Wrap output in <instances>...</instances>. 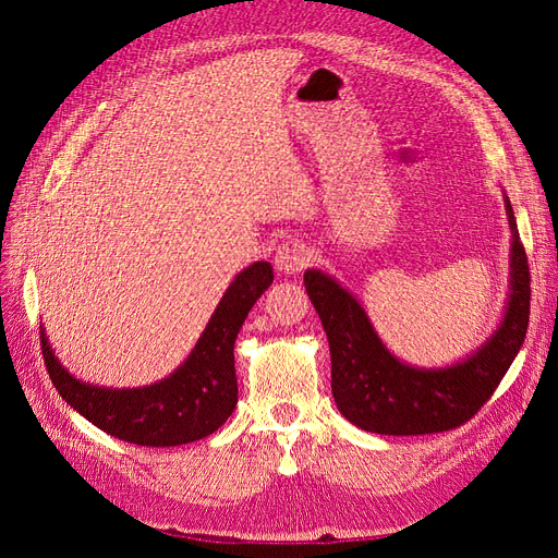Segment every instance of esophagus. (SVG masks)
<instances>
[{
	"label": "esophagus",
	"mask_w": 558,
	"mask_h": 558,
	"mask_svg": "<svg viewBox=\"0 0 558 558\" xmlns=\"http://www.w3.org/2000/svg\"><path fill=\"white\" fill-rule=\"evenodd\" d=\"M312 260V248L302 240L283 242L275 253V267L281 275H298Z\"/></svg>",
	"instance_id": "obj_1"
}]
</instances>
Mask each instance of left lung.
Wrapping results in <instances>:
<instances>
[{
    "instance_id": "obj_1",
    "label": "left lung",
    "mask_w": 558,
    "mask_h": 558,
    "mask_svg": "<svg viewBox=\"0 0 558 558\" xmlns=\"http://www.w3.org/2000/svg\"><path fill=\"white\" fill-rule=\"evenodd\" d=\"M512 230L510 298L498 330L470 356L447 367H412L384 347L361 302L320 269H307L305 289L324 324L332 363V398L353 426L379 435L442 433L475 416L494 396L519 353L531 314L529 258Z\"/></svg>"
}]
</instances>
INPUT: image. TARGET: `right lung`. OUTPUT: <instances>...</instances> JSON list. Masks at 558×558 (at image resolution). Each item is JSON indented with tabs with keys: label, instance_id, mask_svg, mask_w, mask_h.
<instances>
[{
	"label": "right lung",
	"instance_id": "right-lung-1",
	"mask_svg": "<svg viewBox=\"0 0 558 558\" xmlns=\"http://www.w3.org/2000/svg\"><path fill=\"white\" fill-rule=\"evenodd\" d=\"M272 265L258 260L234 277L191 356L170 377L142 388L78 381L56 359L41 328L48 377L58 393L99 430L140 447H177L221 428L238 404L234 340L246 314L272 283Z\"/></svg>",
	"mask_w": 558,
	"mask_h": 558
}]
</instances>
